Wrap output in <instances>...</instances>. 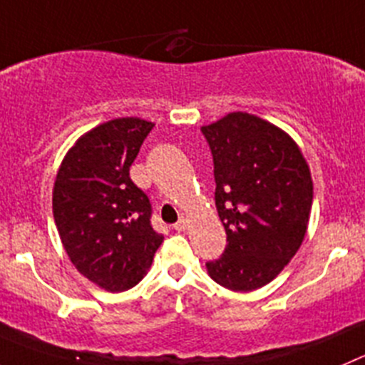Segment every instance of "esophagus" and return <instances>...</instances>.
Returning <instances> with one entry per match:
<instances>
[{
  "label": "esophagus",
  "instance_id": "1",
  "mask_svg": "<svg viewBox=\"0 0 365 365\" xmlns=\"http://www.w3.org/2000/svg\"><path fill=\"white\" fill-rule=\"evenodd\" d=\"M188 227V222H186V218H179V222H177V224H173V229H175V231H185V229Z\"/></svg>",
  "mask_w": 365,
  "mask_h": 365
}]
</instances>
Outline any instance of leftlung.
Masks as SVG:
<instances>
[{"instance_id": "obj_1", "label": "left lung", "mask_w": 365, "mask_h": 365, "mask_svg": "<svg viewBox=\"0 0 365 365\" xmlns=\"http://www.w3.org/2000/svg\"><path fill=\"white\" fill-rule=\"evenodd\" d=\"M202 134L227 235L207 274L225 289L251 292L270 283L303 244L314 200L310 166L283 128L255 114L229 113L204 125Z\"/></svg>"}]
</instances>
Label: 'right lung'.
I'll list each match as a JSON object with an SVG mask.
<instances>
[{"mask_svg":"<svg viewBox=\"0 0 365 365\" xmlns=\"http://www.w3.org/2000/svg\"><path fill=\"white\" fill-rule=\"evenodd\" d=\"M154 123L114 118L82 134L53 185V218L75 269L107 292L133 289L150 269L163 235L150 200L128 175Z\"/></svg>","mask_w":365,"mask_h":365,"instance_id":"add662e5","label":"right lung"}]
</instances>
